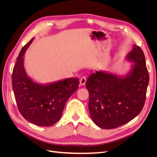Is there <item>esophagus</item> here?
<instances>
[{
	"mask_svg": "<svg viewBox=\"0 0 157 157\" xmlns=\"http://www.w3.org/2000/svg\"><path fill=\"white\" fill-rule=\"evenodd\" d=\"M86 78L85 77H81V78L80 79V84L82 85V86L84 85L85 83H86Z\"/></svg>",
	"mask_w": 157,
	"mask_h": 157,
	"instance_id": "esophagus-1",
	"label": "esophagus"
}]
</instances>
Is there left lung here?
Listing matches in <instances>:
<instances>
[{
    "instance_id": "1",
    "label": "left lung",
    "mask_w": 157,
    "mask_h": 157,
    "mask_svg": "<svg viewBox=\"0 0 157 157\" xmlns=\"http://www.w3.org/2000/svg\"><path fill=\"white\" fill-rule=\"evenodd\" d=\"M126 59L134 64L125 76L99 71L86 82L90 116L103 129L126 124L139 115L145 104L149 77L144 52L134 44Z\"/></svg>"
}]
</instances>
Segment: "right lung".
<instances>
[{
    "label": "right lung",
    "instance_id": "1",
    "mask_svg": "<svg viewBox=\"0 0 157 157\" xmlns=\"http://www.w3.org/2000/svg\"><path fill=\"white\" fill-rule=\"evenodd\" d=\"M34 38L21 49L12 75V88L18 110L33 124L50 126L58 122L65 103L78 88V78L39 84L28 77L23 65L24 54Z\"/></svg>",
    "mask_w": 157,
    "mask_h": 157
}]
</instances>
